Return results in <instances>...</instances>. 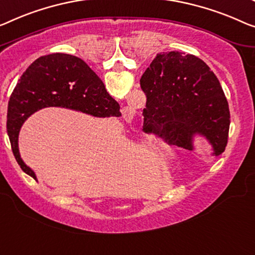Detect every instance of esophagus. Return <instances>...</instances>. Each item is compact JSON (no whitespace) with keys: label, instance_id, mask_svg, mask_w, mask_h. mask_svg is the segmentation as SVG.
Segmentation results:
<instances>
[{"label":"esophagus","instance_id":"1","mask_svg":"<svg viewBox=\"0 0 255 255\" xmlns=\"http://www.w3.org/2000/svg\"><path fill=\"white\" fill-rule=\"evenodd\" d=\"M132 113H134V111H131V110H130V109H128V108L124 110V115H125V116L131 117V116H132Z\"/></svg>","mask_w":255,"mask_h":255}]
</instances>
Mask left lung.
<instances>
[{"label": "left lung", "mask_w": 255, "mask_h": 255, "mask_svg": "<svg viewBox=\"0 0 255 255\" xmlns=\"http://www.w3.org/2000/svg\"><path fill=\"white\" fill-rule=\"evenodd\" d=\"M146 95L144 125L167 143L190 151L201 136L220 155L228 143L230 112L218 78L198 57L158 54L140 78Z\"/></svg>", "instance_id": "obj_1"}]
</instances>
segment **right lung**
Returning a JSON list of instances; mask_svg holds the SVG:
<instances>
[{"label": "right lung", "mask_w": 255, "mask_h": 255, "mask_svg": "<svg viewBox=\"0 0 255 255\" xmlns=\"http://www.w3.org/2000/svg\"><path fill=\"white\" fill-rule=\"evenodd\" d=\"M58 106L94 117H120V106L110 96L102 80L78 57L50 54L28 66L11 94L6 129L18 165L36 180L35 173L22 161L18 135L27 118L41 109Z\"/></svg>", "instance_id": "add662e5"}]
</instances>
